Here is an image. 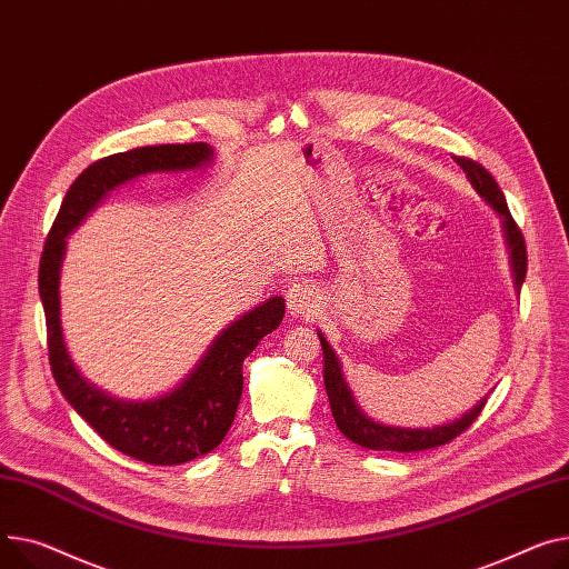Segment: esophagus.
<instances>
[{"mask_svg":"<svg viewBox=\"0 0 569 569\" xmlns=\"http://www.w3.org/2000/svg\"><path fill=\"white\" fill-rule=\"evenodd\" d=\"M286 305L292 316H311L318 309V292L309 283H292L286 292Z\"/></svg>","mask_w":569,"mask_h":569,"instance_id":"1","label":"esophagus"}]
</instances>
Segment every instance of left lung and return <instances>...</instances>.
Returning a JSON list of instances; mask_svg holds the SVG:
<instances>
[{
    "label": "left lung",
    "mask_w": 569,
    "mask_h": 569,
    "mask_svg": "<svg viewBox=\"0 0 569 569\" xmlns=\"http://www.w3.org/2000/svg\"><path fill=\"white\" fill-rule=\"evenodd\" d=\"M456 162L465 169L467 178L476 187V192L503 217L506 238H508L510 258H512V270H515V286L521 288V283L526 279V264H528L526 242H523L521 229H519L517 221L512 219V214L508 210V203H506V197L501 192L499 182L476 160L456 156ZM318 336H320V346H322V352H325V389H327V396H329L331 413H333L338 430L343 432L350 441H355L357 446H363V448H370V450H396V452H413V450L437 448V446H443L456 437H460L467 428H471V423L478 419L485 402H487V398H482L471 411H467L462 416V419L446 423V426H437V428H426V430H421V428H416V430L393 428V426L375 423L355 402L352 391L348 389V385L343 380V372H340V363H338L331 346L327 343L322 333H318Z\"/></svg>",
    "instance_id": "8db88e82"
}]
</instances>
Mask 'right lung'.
<instances>
[{
  "mask_svg": "<svg viewBox=\"0 0 569 569\" xmlns=\"http://www.w3.org/2000/svg\"><path fill=\"white\" fill-rule=\"evenodd\" d=\"M212 158V148L197 143L141 146L96 160L87 167L63 197L57 219L48 233L38 292L46 309L48 355L54 380L63 398L82 419L123 456L139 462L171 467L206 456L221 443L233 426L242 396V361L256 346L274 331L286 313L281 297L236 320L214 340L197 370L171 393L158 400H117L91 387L72 366L59 322V268L66 251V236L121 182L150 171L197 169Z\"/></svg>",
  "mask_w": 569,
  "mask_h": 569,
  "instance_id": "right-lung-1",
  "label": "right lung"
}]
</instances>
